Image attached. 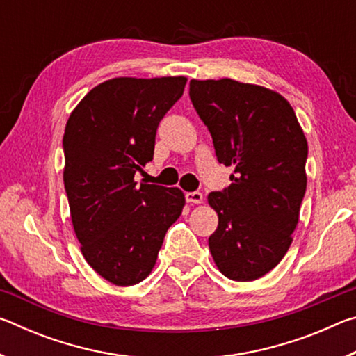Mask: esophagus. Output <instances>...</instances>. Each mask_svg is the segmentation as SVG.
Wrapping results in <instances>:
<instances>
[{"label":"esophagus","instance_id":"obj_1","mask_svg":"<svg viewBox=\"0 0 356 356\" xmlns=\"http://www.w3.org/2000/svg\"><path fill=\"white\" fill-rule=\"evenodd\" d=\"M185 200L190 204H201L202 202V193L200 191H188L185 193Z\"/></svg>","mask_w":356,"mask_h":356}]
</instances>
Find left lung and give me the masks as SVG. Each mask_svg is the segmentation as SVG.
Returning a JSON list of instances; mask_svg holds the SVG:
<instances>
[{"instance_id": "obj_1", "label": "left lung", "mask_w": 356, "mask_h": 356, "mask_svg": "<svg viewBox=\"0 0 356 356\" xmlns=\"http://www.w3.org/2000/svg\"><path fill=\"white\" fill-rule=\"evenodd\" d=\"M190 99L232 184L212 191L218 227L209 248L220 272L252 281L281 262L306 191L308 143L278 92L236 80H191Z\"/></svg>"}]
</instances>
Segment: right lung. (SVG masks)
<instances>
[{
    "mask_svg": "<svg viewBox=\"0 0 356 356\" xmlns=\"http://www.w3.org/2000/svg\"><path fill=\"white\" fill-rule=\"evenodd\" d=\"M186 78H113L95 86L65 125L64 186L86 262L116 286L152 272L170 226L185 206L179 188L141 184L156 127L182 97Z\"/></svg>",
    "mask_w": 356,
    "mask_h": 356,
    "instance_id": "obj_1",
    "label": "right lung"
}]
</instances>
